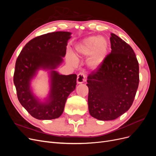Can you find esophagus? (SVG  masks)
Returning <instances> with one entry per match:
<instances>
[{
    "label": "esophagus",
    "instance_id": "34e87169",
    "mask_svg": "<svg viewBox=\"0 0 156 156\" xmlns=\"http://www.w3.org/2000/svg\"><path fill=\"white\" fill-rule=\"evenodd\" d=\"M85 78H86V75H84L83 73H79L77 75V83L78 84L83 83V82L85 81Z\"/></svg>",
    "mask_w": 156,
    "mask_h": 156
}]
</instances>
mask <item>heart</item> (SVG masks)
<instances>
[{
    "mask_svg": "<svg viewBox=\"0 0 156 156\" xmlns=\"http://www.w3.org/2000/svg\"><path fill=\"white\" fill-rule=\"evenodd\" d=\"M108 50V44L104 37L90 36L84 38L75 47L73 56L79 58L89 56L87 65L93 70L101 66L104 61ZM72 62V59L69 58Z\"/></svg>",
    "mask_w": 156,
    "mask_h": 156,
    "instance_id": "heart-1",
    "label": "heart"
}]
</instances>
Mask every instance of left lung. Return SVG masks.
<instances>
[{"instance_id": "8db88e82", "label": "left lung", "mask_w": 156, "mask_h": 156, "mask_svg": "<svg viewBox=\"0 0 156 156\" xmlns=\"http://www.w3.org/2000/svg\"><path fill=\"white\" fill-rule=\"evenodd\" d=\"M110 37L111 52L88 76L90 115L112 120L129 109L139 83V62L131 47L116 34Z\"/></svg>"}]
</instances>
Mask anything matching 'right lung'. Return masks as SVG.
I'll return each mask as SVG.
<instances>
[{"mask_svg":"<svg viewBox=\"0 0 156 156\" xmlns=\"http://www.w3.org/2000/svg\"><path fill=\"white\" fill-rule=\"evenodd\" d=\"M72 33L54 32L33 38L18 56L13 83L21 105L38 120L57 119L62 114L66 101L76 87L77 75H60L54 69L62 62ZM40 69L50 70L51 88L45 102H40L30 89V81Z\"/></svg>","mask_w":156,"mask_h":156,"instance_id":"add662e5","label":"right lung"}]
</instances>
